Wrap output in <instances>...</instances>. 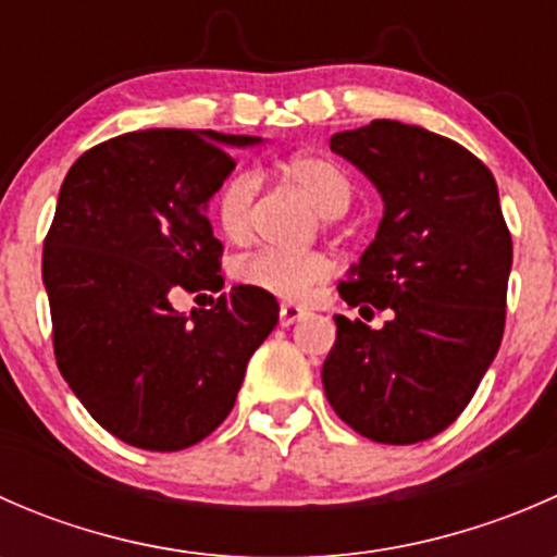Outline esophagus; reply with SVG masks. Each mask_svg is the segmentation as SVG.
Wrapping results in <instances>:
<instances>
[{"label": "esophagus", "instance_id": "esophagus-1", "mask_svg": "<svg viewBox=\"0 0 557 557\" xmlns=\"http://www.w3.org/2000/svg\"><path fill=\"white\" fill-rule=\"evenodd\" d=\"M301 318H307V310H301V307H296V305L280 307V325H294V323H299Z\"/></svg>", "mask_w": 557, "mask_h": 557}]
</instances>
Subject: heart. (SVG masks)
<instances>
[{
	"mask_svg": "<svg viewBox=\"0 0 557 557\" xmlns=\"http://www.w3.org/2000/svg\"><path fill=\"white\" fill-rule=\"evenodd\" d=\"M283 174L307 196V201L323 218H339L352 205V183L339 164L325 156L299 153L283 164ZM256 172L239 170L221 185L215 196V218L223 237L234 245H243L252 237L256 228V201H258ZM334 272V263L325 252H283L258 250L243 258L234 267V277L247 288L261 294L277 296L288 301H305L318 285Z\"/></svg>",
	"mask_w": 557,
	"mask_h": 557,
	"instance_id": "1",
	"label": "heart"
}]
</instances>
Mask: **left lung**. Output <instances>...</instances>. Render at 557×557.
Returning a JSON list of instances; mask_svg holds the SVG:
<instances>
[{
    "instance_id": "left-lung-1",
    "label": "left lung",
    "mask_w": 557,
    "mask_h": 557,
    "mask_svg": "<svg viewBox=\"0 0 557 557\" xmlns=\"http://www.w3.org/2000/svg\"><path fill=\"white\" fill-rule=\"evenodd\" d=\"M331 150L385 205L339 296L391 320L369 329L334 314L325 398L367 440L425 442L463 412L502 345L512 237L496 177L463 145L398 121L334 134Z\"/></svg>"
}]
</instances>
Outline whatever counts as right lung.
<instances>
[{
	"label": "right lung",
	"instance_id": "obj_1",
	"mask_svg": "<svg viewBox=\"0 0 557 557\" xmlns=\"http://www.w3.org/2000/svg\"><path fill=\"white\" fill-rule=\"evenodd\" d=\"M258 143L128 132L86 150L61 183L42 250L55 363L88 414L126 445L174 453L210 436L277 325V299L247 285L210 310L172 307L180 290L223 288L207 205L237 166L228 148Z\"/></svg>",
	"mask_w": 557,
	"mask_h": 557
}]
</instances>
